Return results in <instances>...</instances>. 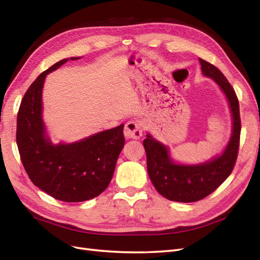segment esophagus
Wrapping results in <instances>:
<instances>
[{
	"label": "esophagus",
	"instance_id": "obj_1",
	"mask_svg": "<svg viewBox=\"0 0 260 260\" xmlns=\"http://www.w3.org/2000/svg\"><path fill=\"white\" fill-rule=\"evenodd\" d=\"M123 134L127 139H140L143 134V122L139 119L129 120L124 126Z\"/></svg>",
	"mask_w": 260,
	"mask_h": 260
}]
</instances>
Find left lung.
Returning <instances> with one entry per match:
<instances>
[{
  "instance_id": "left-lung-1",
  "label": "left lung",
  "mask_w": 260,
  "mask_h": 260,
  "mask_svg": "<svg viewBox=\"0 0 260 260\" xmlns=\"http://www.w3.org/2000/svg\"><path fill=\"white\" fill-rule=\"evenodd\" d=\"M202 74L217 84L225 94L231 114V137L222 153L197 165L174 161L169 148L147 133L143 141L147 158V172L156 190L176 202L199 201L220 186L230 175L238 157L240 144V109L237 94L227 78L209 62L199 58Z\"/></svg>"
}]
</instances>
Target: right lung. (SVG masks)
<instances>
[{
    "label": "right lung",
    "instance_id": "obj_1",
    "mask_svg": "<svg viewBox=\"0 0 260 260\" xmlns=\"http://www.w3.org/2000/svg\"><path fill=\"white\" fill-rule=\"evenodd\" d=\"M43 72L26 90L17 116V145L30 180L52 198L83 202L109 186L124 145L123 123L73 143L51 142L43 119V87L47 74L68 60Z\"/></svg>",
    "mask_w": 260,
    "mask_h": 260
}]
</instances>
